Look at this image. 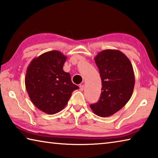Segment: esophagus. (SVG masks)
Masks as SVG:
<instances>
[{
    "mask_svg": "<svg viewBox=\"0 0 158 158\" xmlns=\"http://www.w3.org/2000/svg\"><path fill=\"white\" fill-rule=\"evenodd\" d=\"M79 89H80V90H84V85H79Z\"/></svg>",
    "mask_w": 158,
    "mask_h": 158,
    "instance_id": "obj_1",
    "label": "esophagus"
}]
</instances>
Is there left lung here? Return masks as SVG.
I'll return each mask as SVG.
<instances>
[{"label":"left lung","mask_w":158,"mask_h":158,"mask_svg":"<svg viewBox=\"0 0 158 158\" xmlns=\"http://www.w3.org/2000/svg\"><path fill=\"white\" fill-rule=\"evenodd\" d=\"M95 62L102 87L98 102L90 105V107L99 116H110L123 107L132 95L135 86L132 65L122 52L111 49L99 53Z\"/></svg>","instance_id":"obj_1"}]
</instances>
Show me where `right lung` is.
I'll return each instance as SVG.
<instances>
[{"label":"right lung","mask_w":158,"mask_h":158,"mask_svg":"<svg viewBox=\"0 0 158 158\" xmlns=\"http://www.w3.org/2000/svg\"><path fill=\"white\" fill-rule=\"evenodd\" d=\"M66 57L58 51L44 53L28 67L25 84L32 102L40 110L54 114L66 106L71 94L79 86L63 71Z\"/></svg>","instance_id":"1"}]
</instances>
